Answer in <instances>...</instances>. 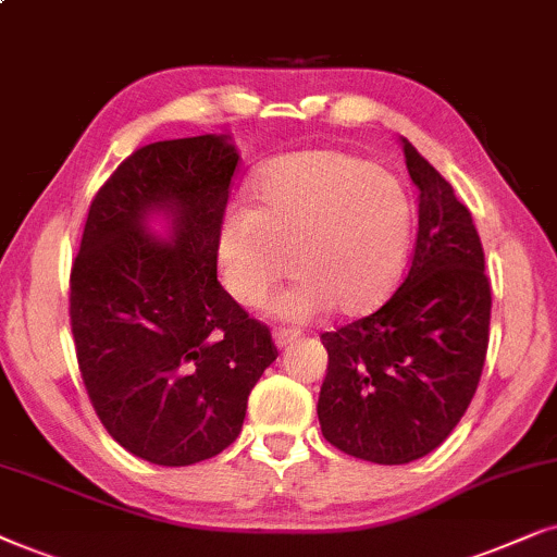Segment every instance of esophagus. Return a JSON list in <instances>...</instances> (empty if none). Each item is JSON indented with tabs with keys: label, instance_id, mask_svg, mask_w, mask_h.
<instances>
[{
	"label": "esophagus",
	"instance_id": "esophagus-1",
	"mask_svg": "<svg viewBox=\"0 0 557 557\" xmlns=\"http://www.w3.org/2000/svg\"><path fill=\"white\" fill-rule=\"evenodd\" d=\"M300 333L298 331H290V329H277L272 333V338H274V346L277 348H285L287 344H293L295 338H298Z\"/></svg>",
	"mask_w": 557,
	"mask_h": 557
}]
</instances>
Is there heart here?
I'll list each match as a JSON object with an SVG mask.
<instances>
[{"instance_id":"1","label":"heart","mask_w":557,"mask_h":557,"mask_svg":"<svg viewBox=\"0 0 557 557\" xmlns=\"http://www.w3.org/2000/svg\"><path fill=\"white\" fill-rule=\"evenodd\" d=\"M255 211L221 224L219 255L236 300L262 306L290 270L300 277L274 300L287 321L372 313L395 290L412 239V203L376 162L310 150L277 158L251 183Z\"/></svg>"}]
</instances>
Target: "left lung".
<instances>
[{
	"label": "left lung",
	"instance_id": "1",
	"mask_svg": "<svg viewBox=\"0 0 557 557\" xmlns=\"http://www.w3.org/2000/svg\"><path fill=\"white\" fill-rule=\"evenodd\" d=\"M418 185V242L397 293L329 351L318 420L344 454L399 466L435 450L469 410L488 346L492 287L473 219L450 183L399 137Z\"/></svg>",
	"mask_w": 557,
	"mask_h": 557
}]
</instances>
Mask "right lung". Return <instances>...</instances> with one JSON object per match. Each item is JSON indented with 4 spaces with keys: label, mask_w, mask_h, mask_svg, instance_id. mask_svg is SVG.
Masks as SVG:
<instances>
[{
    "label": "right lung",
    "mask_w": 557,
    "mask_h": 557,
    "mask_svg": "<svg viewBox=\"0 0 557 557\" xmlns=\"http://www.w3.org/2000/svg\"><path fill=\"white\" fill-rule=\"evenodd\" d=\"M239 152L228 135L139 147L101 185L71 270V329L94 410L158 466L219 456L277 359L270 329L216 280ZM166 221V239L151 221Z\"/></svg>",
    "instance_id": "add662e5"
}]
</instances>
